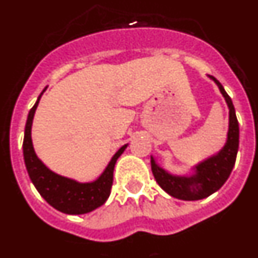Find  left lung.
I'll return each instance as SVG.
<instances>
[{"label": "left lung", "mask_w": 258, "mask_h": 258, "mask_svg": "<svg viewBox=\"0 0 258 258\" xmlns=\"http://www.w3.org/2000/svg\"><path fill=\"white\" fill-rule=\"evenodd\" d=\"M209 77L218 85L229 110L228 133L224 147L218 153L192 166L191 173L186 176L172 174L161 168L155 157L151 156V168L156 182L169 196L182 201H198L218 191L232 172L239 149V122L236 118L232 99L229 98L222 84L215 77Z\"/></svg>", "instance_id": "left-lung-1"}]
</instances>
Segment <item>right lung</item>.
I'll use <instances>...</instances> for the list:
<instances>
[{
  "mask_svg": "<svg viewBox=\"0 0 258 258\" xmlns=\"http://www.w3.org/2000/svg\"><path fill=\"white\" fill-rule=\"evenodd\" d=\"M45 89L40 93L35 105L30 110L27 122H26L25 138H23V159H25L26 169L39 194L53 209L59 210L64 214H69V215L88 214L93 210L98 209L99 206H102L109 198L112 186L114 166L119 156L124 152L128 144H124L122 148L118 149V152L112 156L102 174L92 182H79L76 179L60 176L57 173L52 172L36 156L31 139L32 120H34L39 101L42 98Z\"/></svg>",
  "mask_w": 258,
  "mask_h": 258,
  "instance_id": "obj_1",
  "label": "right lung"
}]
</instances>
